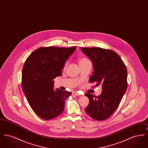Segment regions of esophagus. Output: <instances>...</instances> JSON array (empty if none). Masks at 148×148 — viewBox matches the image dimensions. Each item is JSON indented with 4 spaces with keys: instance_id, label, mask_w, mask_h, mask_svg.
Returning a JSON list of instances; mask_svg holds the SVG:
<instances>
[{
    "instance_id": "esophagus-1",
    "label": "esophagus",
    "mask_w": 148,
    "mask_h": 148,
    "mask_svg": "<svg viewBox=\"0 0 148 148\" xmlns=\"http://www.w3.org/2000/svg\"><path fill=\"white\" fill-rule=\"evenodd\" d=\"M72 95L79 96V92H73L72 93Z\"/></svg>"
}]
</instances>
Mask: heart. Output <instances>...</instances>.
<instances>
[{
    "label": "heart",
    "instance_id": "1",
    "mask_svg": "<svg viewBox=\"0 0 148 148\" xmlns=\"http://www.w3.org/2000/svg\"><path fill=\"white\" fill-rule=\"evenodd\" d=\"M89 62V60L87 59V58H81L80 60H79V64L84 63L85 62ZM67 63L65 64V66L66 65Z\"/></svg>",
    "mask_w": 148,
    "mask_h": 148
}]
</instances>
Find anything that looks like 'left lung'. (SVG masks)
<instances>
[{
    "instance_id": "obj_1",
    "label": "left lung",
    "mask_w": 148,
    "mask_h": 148,
    "mask_svg": "<svg viewBox=\"0 0 148 148\" xmlns=\"http://www.w3.org/2000/svg\"><path fill=\"white\" fill-rule=\"evenodd\" d=\"M81 50L93 65L90 83L102 85L99 96L85 94L89 99L85 112L94 119L104 120L116 110L127 90V68L120 56L112 50L96 47H82Z\"/></svg>"
}]
</instances>
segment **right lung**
Masks as SVG:
<instances>
[{"instance_id": "add662e5", "label": "right lung", "mask_w": 148, "mask_h": 148, "mask_svg": "<svg viewBox=\"0 0 148 148\" xmlns=\"http://www.w3.org/2000/svg\"><path fill=\"white\" fill-rule=\"evenodd\" d=\"M76 48H39L25 62L22 88L32 109L43 119H52L63 113L65 100L71 94L59 89L54 90L53 79L62 75L65 62Z\"/></svg>"}]
</instances>
